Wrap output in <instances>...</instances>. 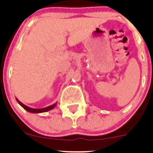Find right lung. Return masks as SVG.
<instances>
[{"label": "right lung", "mask_w": 153, "mask_h": 153, "mask_svg": "<svg viewBox=\"0 0 153 153\" xmlns=\"http://www.w3.org/2000/svg\"><path fill=\"white\" fill-rule=\"evenodd\" d=\"M16 99L17 102H18L19 104L22 106L23 108H24L26 111H27L30 112V113H34V114H39V113H44V112H47V111H49L52 110V108H54V107L56 106V105H57V102L55 103H54V104L51 105V106H49L47 107H45V108H31V107H29L27 106H26V105H24V103L21 102L18 99H16Z\"/></svg>", "instance_id": "1"}]
</instances>
